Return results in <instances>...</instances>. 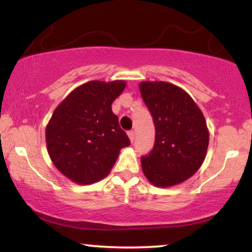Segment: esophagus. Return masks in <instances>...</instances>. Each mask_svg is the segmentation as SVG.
I'll use <instances>...</instances> for the list:
<instances>
[{
	"label": "esophagus",
	"mask_w": 252,
	"mask_h": 252,
	"mask_svg": "<svg viewBox=\"0 0 252 252\" xmlns=\"http://www.w3.org/2000/svg\"><path fill=\"white\" fill-rule=\"evenodd\" d=\"M128 136H129V138H130V142H134L135 141V131L134 130H131V131H129L128 132Z\"/></svg>",
	"instance_id": "34e87169"
}]
</instances>
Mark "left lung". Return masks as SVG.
<instances>
[{
  "mask_svg": "<svg viewBox=\"0 0 252 252\" xmlns=\"http://www.w3.org/2000/svg\"><path fill=\"white\" fill-rule=\"evenodd\" d=\"M141 96L154 120L155 143L141 164L156 187H170L200 168L209 147L201 110L185 90L167 82L140 83Z\"/></svg>",
  "mask_w": 252,
  "mask_h": 252,
  "instance_id": "1",
  "label": "left lung"
}]
</instances>
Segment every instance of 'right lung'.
I'll use <instances>...</instances> for the list:
<instances>
[{
	"label": "right lung",
	"mask_w": 252,
	"mask_h": 252,
	"mask_svg": "<svg viewBox=\"0 0 252 252\" xmlns=\"http://www.w3.org/2000/svg\"><path fill=\"white\" fill-rule=\"evenodd\" d=\"M124 80H91L78 86L54 110L46 126L47 152L54 166L79 185L102 180L130 141L111 104Z\"/></svg>",
	"instance_id": "1"
}]
</instances>
